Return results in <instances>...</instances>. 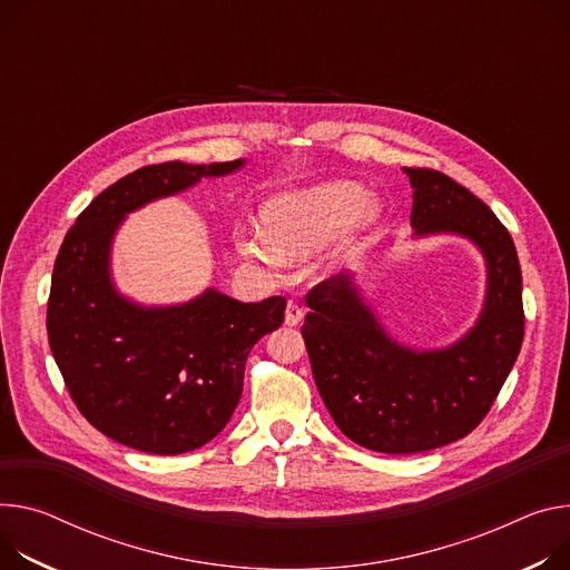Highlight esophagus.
I'll use <instances>...</instances> for the list:
<instances>
[{
  "instance_id": "34e87169",
  "label": "esophagus",
  "mask_w": 570,
  "mask_h": 570,
  "mask_svg": "<svg viewBox=\"0 0 570 570\" xmlns=\"http://www.w3.org/2000/svg\"><path fill=\"white\" fill-rule=\"evenodd\" d=\"M302 316H304L302 308H299L293 299H288V304H286V314H284V323H286V325H297V323L302 321Z\"/></svg>"
}]
</instances>
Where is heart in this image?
Masks as SVG:
<instances>
[{
  "label": "heart",
  "instance_id": "heart-1",
  "mask_svg": "<svg viewBox=\"0 0 570 570\" xmlns=\"http://www.w3.org/2000/svg\"><path fill=\"white\" fill-rule=\"evenodd\" d=\"M380 218L382 202L358 184L316 181L273 195L262 212L264 234H238L236 249L247 264L275 273L284 262H302L338 236L336 245L314 264V273L327 277Z\"/></svg>",
  "mask_w": 570,
  "mask_h": 570
}]
</instances>
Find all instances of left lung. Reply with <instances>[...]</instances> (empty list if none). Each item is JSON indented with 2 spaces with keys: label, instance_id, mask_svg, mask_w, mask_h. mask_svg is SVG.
Returning a JSON list of instances; mask_svg holds the SVG:
<instances>
[{
  "label": "left lung",
  "instance_id": "8db88e82",
  "mask_svg": "<svg viewBox=\"0 0 570 570\" xmlns=\"http://www.w3.org/2000/svg\"><path fill=\"white\" fill-rule=\"evenodd\" d=\"M413 188L411 240L459 236L484 258L473 327L441 347L402 343L343 271L306 295L302 336L321 397L361 448L411 454L471 434L489 413L523 343L519 254L489 206L443 173L402 168Z\"/></svg>",
  "mask_w": 570,
  "mask_h": 570
}]
</instances>
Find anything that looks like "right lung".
Instances as JSON below:
<instances>
[{"mask_svg": "<svg viewBox=\"0 0 570 570\" xmlns=\"http://www.w3.org/2000/svg\"><path fill=\"white\" fill-rule=\"evenodd\" d=\"M245 159L140 168L101 190L59 249L47 302V336L86 421L149 454H181L229 423L254 343L284 323L286 299L238 302L209 286L188 302L142 304L120 293L114 240L129 214L227 177Z\"/></svg>", "mask_w": 570, "mask_h": 570, "instance_id": "obj_1", "label": "right lung"}]
</instances>
